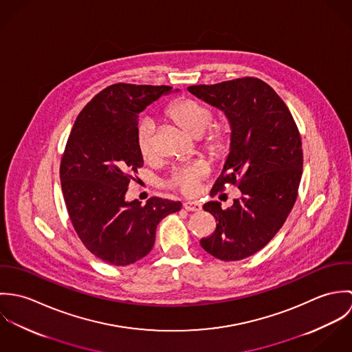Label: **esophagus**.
Instances as JSON below:
<instances>
[{"instance_id": "obj_1", "label": "esophagus", "mask_w": 352, "mask_h": 352, "mask_svg": "<svg viewBox=\"0 0 352 352\" xmlns=\"http://www.w3.org/2000/svg\"><path fill=\"white\" fill-rule=\"evenodd\" d=\"M183 207L188 211H201V204L198 201H184Z\"/></svg>"}]
</instances>
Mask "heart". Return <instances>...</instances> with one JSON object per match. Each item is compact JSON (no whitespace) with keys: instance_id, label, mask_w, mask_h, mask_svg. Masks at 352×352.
I'll list each match as a JSON object with an SVG mask.
<instances>
[{"instance_id":"b5f03b06","label":"heart","mask_w":352,"mask_h":352,"mask_svg":"<svg viewBox=\"0 0 352 352\" xmlns=\"http://www.w3.org/2000/svg\"><path fill=\"white\" fill-rule=\"evenodd\" d=\"M166 115L184 131L192 137H199L201 146L212 157L225 155L230 146V130L225 123H211L212 111L208 105L194 99H179L173 101ZM137 148L145 160L154 155V123L145 119L137 129ZM207 173L204 162L180 168L172 173L169 186L179 188L184 194H195L201 177Z\"/></svg>"}]
</instances>
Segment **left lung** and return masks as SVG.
Instances as JSON below:
<instances>
[{
    "instance_id": "1",
    "label": "left lung",
    "mask_w": 352,
    "mask_h": 352,
    "mask_svg": "<svg viewBox=\"0 0 352 352\" xmlns=\"http://www.w3.org/2000/svg\"><path fill=\"white\" fill-rule=\"evenodd\" d=\"M188 91L221 109L230 124V149L212 192L239 184L241 198L222 210L207 201L215 232L201 248L223 261L241 260L264 248L283 226L300 187L301 137L287 105L264 81L253 77ZM211 192V194H212Z\"/></svg>"
}]
</instances>
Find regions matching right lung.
I'll use <instances>...</instances> for the list:
<instances>
[{
	"label": "right lung",
	"instance_id": "1",
	"mask_svg": "<svg viewBox=\"0 0 352 352\" xmlns=\"http://www.w3.org/2000/svg\"><path fill=\"white\" fill-rule=\"evenodd\" d=\"M176 89L175 92H177ZM170 87L113 84L77 116L60 161V186L72 223L84 245L112 265L145 257L162 218L180 201H126L131 173L144 165L137 148L140 113Z\"/></svg>",
	"mask_w": 352,
	"mask_h": 352
}]
</instances>
